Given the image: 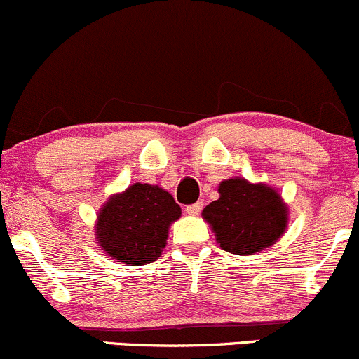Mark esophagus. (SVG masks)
I'll list each match as a JSON object with an SVG mask.
<instances>
[{"label": "esophagus", "instance_id": "1", "mask_svg": "<svg viewBox=\"0 0 359 359\" xmlns=\"http://www.w3.org/2000/svg\"><path fill=\"white\" fill-rule=\"evenodd\" d=\"M202 207H203V203L198 202V203H194V205H188L184 210H187L188 215H198L200 210H202Z\"/></svg>", "mask_w": 359, "mask_h": 359}]
</instances>
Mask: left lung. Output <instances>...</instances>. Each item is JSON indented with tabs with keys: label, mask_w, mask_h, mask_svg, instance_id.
Instances as JSON below:
<instances>
[{
	"label": "left lung",
	"mask_w": 359,
	"mask_h": 359,
	"mask_svg": "<svg viewBox=\"0 0 359 359\" xmlns=\"http://www.w3.org/2000/svg\"><path fill=\"white\" fill-rule=\"evenodd\" d=\"M217 191L219 198L202 215L226 252L255 255L276 245L287 229V203L273 187L229 178L219 183Z\"/></svg>",
	"instance_id": "obj_1"
}]
</instances>
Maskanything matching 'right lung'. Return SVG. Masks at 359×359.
I'll return each instance as SVG.
<instances>
[{
  "instance_id": "right-lung-1",
  "label": "right lung",
  "mask_w": 359,
  "mask_h": 359,
  "mask_svg": "<svg viewBox=\"0 0 359 359\" xmlns=\"http://www.w3.org/2000/svg\"><path fill=\"white\" fill-rule=\"evenodd\" d=\"M181 217L172 195L157 184L133 183L101 207L95 241L107 257L125 265L157 260L168 243L169 226Z\"/></svg>"
}]
</instances>
